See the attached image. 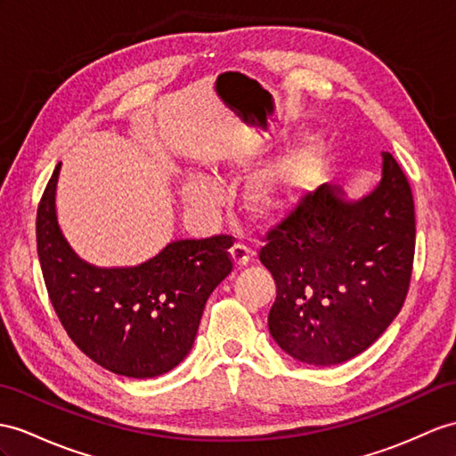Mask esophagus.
<instances>
[{"label":"esophagus","mask_w":456,"mask_h":456,"mask_svg":"<svg viewBox=\"0 0 456 456\" xmlns=\"http://www.w3.org/2000/svg\"><path fill=\"white\" fill-rule=\"evenodd\" d=\"M230 251H232V259H234V265L238 266V269L246 266L253 255V251L246 246V243H234Z\"/></svg>","instance_id":"obj_1"}]
</instances>
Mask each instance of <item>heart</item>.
I'll use <instances>...</instances> for the list:
<instances>
[{
  "mask_svg": "<svg viewBox=\"0 0 456 456\" xmlns=\"http://www.w3.org/2000/svg\"><path fill=\"white\" fill-rule=\"evenodd\" d=\"M321 164H323V149L319 144H305L281 168L255 180L249 191L251 207L263 216L282 215L305 191L312 190ZM183 195L191 205L205 207L216 201L220 190L213 180L190 175L183 185Z\"/></svg>",
  "mask_w": 456,
  "mask_h": 456,
  "instance_id": "b5f03b06",
  "label": "heart"
}]
</instances>
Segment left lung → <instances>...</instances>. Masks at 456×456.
Here are the masks:
<instances>
[{"instance_id":"8db88e82","label":"left lung","mask_w":456,"mask_h":456,"mask_svg":"<svg viewBox=\"0 0 456 456\" xmlns=\"http://www.w3.org/2000/svg\"><path fill=\"white\" fill-rule=\"evenodd\" d=\"M261 263L276 282L269 330L292 358L335 365L379 338L401 312L416 249L408 177L383 152V177L360 201L321 185L265 234Z\"/></svg>"}]
</instances>
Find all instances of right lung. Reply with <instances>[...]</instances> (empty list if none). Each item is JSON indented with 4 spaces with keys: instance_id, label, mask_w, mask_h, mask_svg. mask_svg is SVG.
I'll use <instances>...</instances> for the list:
<instances>
[{
    "instance_id": "right-lung-1",
    "label": "right lung",
    "mask_w": 456,
    "mask_h": 456,
    "mask_svg": "<svg viewBox=\"0 0 456 456\" xmlns=\"http://www.w3.org/2000/svg\"><path fill=\"white\" fill-rule=\"evenodd\" d=\"M50 177L37 210V248L50 302L69 338L104 370L147 379L190 354L208 296L234 269L232 236L177 240L127 269L77 257L55 218Z\"/></svg>"
}]
</instances>
